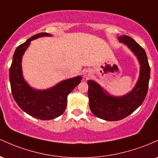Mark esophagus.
I'll return each instance as SVG.
<instances>
[{
  "instance_id": "1",
  "label": "esophagus",
  "mask_w": 158,
  "mask_h": 158,
  "mask_svg": "<svg viewBox=\"0 0 158 158\" xmlns=\"http://www.w3.org/2000/svg\"><path fill=\"white\" fill-rule=\"evenodd\" d=\"M91 75L92 74H91V72L90 70H85L84 72V74H83L85 79H88L89 77H91Z\"/></svg>"
}]
</instances>
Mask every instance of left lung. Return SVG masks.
<instances>
[{"label": "left lung", "mask_w": 158, "mask_h": 158, "mask_svg": "<svg viewBox=\"0 0 158 158\" xmlns=\"http://www.w3.org/2000/svg\"><path fill=\"white\" fill-rule=\"evenodd\" d=\"M118 39L134 54L140 65L139 76L134 88L123 96H114L95 81H88L90 110L96 117L110 121L121 120L141 106L148 92L150 79V67L145 50L127 35Z\"/></svg>", "instance_id": "8db88e82"}]
</instances>
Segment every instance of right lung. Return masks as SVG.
<instances>
[{
    "mask_svg": "<svg viewBox=\"0 0 158 158\" xmlns=\"http://www.w3.org/2000/svg\"><path fill=\"white\" fill-rule=\"evenodd\" d=\"M42 37H52V34H35L16 48L10 69V82L13 98L24 112L40 120H51L64 113L67 96L81 82L82 78L78 76L65 79L44 90L35 89L29 85L22 74V57L31 41Z\"/></svg>",
    "mask_w": 158,
    "mask_h": 158,
    "instance_id": "right-lung-1",
    "label": "right lung"
}]
</instances>
